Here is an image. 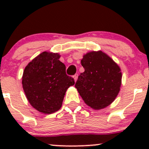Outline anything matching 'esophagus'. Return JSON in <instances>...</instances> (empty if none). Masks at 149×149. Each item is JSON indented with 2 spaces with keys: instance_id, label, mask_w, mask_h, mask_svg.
Listing matches in <instances>:
<instances>
[{
  "instance_id": "esophagus-1",
  "label": "esophagus",
  "mask_w": 149,
  "mask_h": 149,
  "mask_svg": "<svg viewBox=\"0 0 149 149\" xmlns=\"http://www.w3.org/2000/svg\"><path fill=\"white\" fill-rule=\"evenodd\" d=\"M78 75L77 74V73H76V74H75L74 76H73V78H74L75 82H76V80H77V79H78Z\"/></svg>"
}]
</instances>
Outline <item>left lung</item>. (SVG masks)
<instances>
[{
	"label": "left lung",
	"mask_w": 149,
	"mask_h": 149,
	"mask_svg": "<svg viewBox=\"0 0 149 149\" xmlns=\"http://www.w3.org/2000/svg\"><path fill=\"white\" fill-rule=\"evenodd\" d=\"M80 73L75 87L85 104L94 109L107 107L120 91L122 73L111 57L102 51L90 52L83 56Z\"/></svg>",
	"instance_id": "left-lung-1"
}]
</instances>
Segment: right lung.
<instances>
[{"instance_id": "right-lung-1", "label": "right lung", "mask_w": 149, "mask_h": 149, "mask_svg": "<svg viewBox=\"0 0 149 149\" xmlns=\"http://www.w3.org/2000/svg\"><path fill=\"white\" fill-rule=\"evenodd\" d=\"M58 53L43 52L26 66L22 86L31 105L38 111L50 114L61 107L67 89L75 84L66 73Z\"/></svg>"}]
</instances>
